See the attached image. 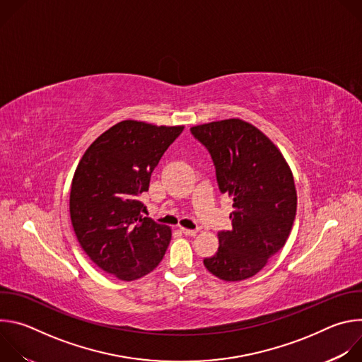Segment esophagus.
<instances>
[{
    "mask_svg": "<svg viewBox=\"0 0 362 362\" xmlns=\"http://www.w3.org/2000/svg\"><path fill=\"white\" fill-rule=\"evenodd\" d=\"M182 233L186 235V236H196L197 235V230H193V229H186V228H180Z\"/></svg>",
    "mask_w": 362,
    "mask_h": 362,
    "instance_id": "34e87169",
    "label": "esophagus"
}]
</instances>
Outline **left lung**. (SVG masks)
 <instances>
[{"label":"left lung","instance_id":"8db88e82","mask_svg":"<svg viewBox=\"0 0 362 362\" xmlns=\"http://www.w3.org/2000/svg\"><path fill=\"white\" fill-rule=\"evenodd\" d=\"M190 132L208 147L219 189L233 200L232 229L218 233V252L203 265L222 281H245L264 269L289 238L298 200L292 170L267 134L238 117Z\"/></svg>","mask_w":362,"mask_h":362}]
</instances>
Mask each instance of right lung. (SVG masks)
I'll use <instances>...</instances> for the list:
<instances>
[{
  "instance_id": "1",
  "label": "right lung",
  "mask_w": 362,
  "mask_h": 362,
  "mask_svg": "<svg viewBox=\"0 0 362 362\" xmlns=\"http://www.w3.org/2000/svg\"><path fill=\"white\" fill-rule=\"evenodd\" d=\"M183 129L123 120L100 134L77 165L70 190L74 233L90 259L120 281L150 274L170 243L168 225L141 215L140 194Z\"/></svg>"
}]
</instances>
